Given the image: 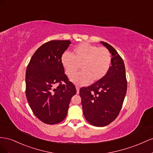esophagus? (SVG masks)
<instances>
[{
    "instance_id": "obj_1",
    "label": "esophagus",
    "mask_w": 153,
    "mask_h": 153,
    "mask_svg": "<svg viewBox=\"0 0 153 153\" xmlns=\"http://www.w3.org/2000/svg\"><path fill=\"white\" fill-rule=\"evenodd\" d=\"M76 90H77V94H78L79 93V86H76Z\"/></svg>"
}]
</instances>
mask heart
Masks as SVG:
<instances>
[{
  "instance_id": "1",
  "label": "heart",
  "mask_w": 153,
  "mask_h": 153,
  "mask_svg": "<svg viewBox=\"0 0 153 153\" xmlns=\"http://www.w3.org/2000/svg\"><path fill=\"white\" fill-rule=\"evenodd\" d=\"M61 62L68 76L76 74L80 66L81 72L70 79L77 85L85 86L106 76L111 65V55L106 47L82 43L73 50L72 55L64 52Z\"/></svg>"
}]
</instances>
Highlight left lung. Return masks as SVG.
Masks as SVG:
<instances>
[{
  "mask_svg": "<svg viewBox=\"0 0 153 153\" xmlns=\"http://www.w3.org/2000/svg\"><path fill=\"white\" fill-rule=\"evenodd\" d=\"M111 54V65L101 79L79 90L86 120L97 127L110 124L117 117L127 91V80L123 59L108 43L101 42Z\"/></svg>",
  "mask_w": 153,
  "mask_h": 153,
  "instance_id": "8db88e82",
  "label": "left lung"
}]
</instances>
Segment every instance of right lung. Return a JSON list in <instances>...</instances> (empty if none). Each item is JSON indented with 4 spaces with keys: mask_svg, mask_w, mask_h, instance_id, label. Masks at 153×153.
<instances>
[{
    "mask_svg": "<svg viewBox=\"0 0 153 153\" xmlns=\"http://www.w3.org/2000/svg\"><path fill=\"white\" fill-rule=\"evenodd\" d=\"M71 42L52 40L40 47L25 74V94L30 108L43 123L56 124L66 117L76 89L65 74L61 58ZM64 82L62 83V81ZM60 84L57 88L55 84Z\"/></svg>",
    "mask_w": 153,
    "mask_h": 153,
    "instance_id": "add662e5",
    "label": "right lung"
}]
</instances>
